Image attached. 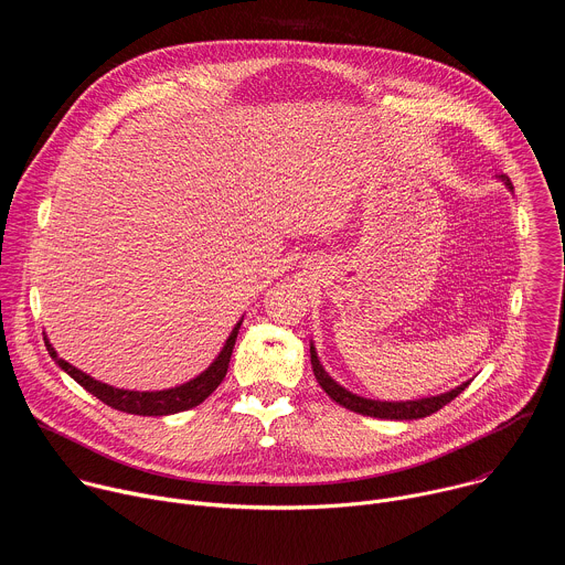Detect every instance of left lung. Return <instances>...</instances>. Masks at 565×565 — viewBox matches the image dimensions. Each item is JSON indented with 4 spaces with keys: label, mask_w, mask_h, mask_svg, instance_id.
I'll return each instance as SVG.
<instances>
[{
    "label": "left lung",
    "mask_w": 565,
    "mask_h": 565,
    "mask_svg": "<svg viewBox=\"0 0 565 565\" xmlns=\"http://www.w3.org/2000/svg\"><path fill=\"white\" fill-rule=\"evenodd\" d=\"M501 179L505 181V185L510 190L512 188V181L508 177L501 174ZM310 364H312V373L319 382V386L324 388L329 393L331 399H335L338 405L355 412V414H362V416H371V418H386V420H416V418H427L431 414H436L438 409H443L445 405H449V402L460 395L469 382L443 393V395H434V397H423V399H407V402H380V399H369V397H360L351 391H347L344 386H340L327 371L324 366L319 364L317 360V353H315V347L310 344Z\"/></svg>",
    "instance_id": "8db88e82"
}]
</instances>
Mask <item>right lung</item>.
Returning <instances> with one entry per match:
<instances>
[{
  "label": "right lung",
  "mask_w": 565,
  "mask_h": 565,
  "mask_svg": "<svg viewBox=\"0 0 565 565\" xmlns=\"http://www.w3.org/2000/svg\"><path fill=\"white\" fill-rule=\"evenodd\" d=\"M241 329V321L234 327V331L230 333L223 351L218 353V358L210 364L207 371H203L199 377L174 386V388H166V391H125V388H114L109 384H103L98 380H94L92 375L83 373L79 369L71 366L68 362H64L62 358H57V353L53 351V347L49 344V340H44L49 355L55 360V364L60 369H64L79 386H85L89 393H94L100 402H105L107 407L118 409L122 414H134V416H170V414H179L185 409H192L223 382L227 366H230V358H232V349L236 342V333Z\"/></svg>",
  "instance_id": "add662e5"
}]
</instances>
